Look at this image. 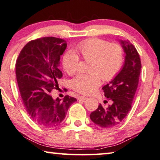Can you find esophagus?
Wrapping results in <instances>:
<instances>
[{
  "label": "esophagus",
  "instance_id": "1",
  "mask_svg": "<svg viewBox=\"0 0 160 160\" xmlns=\"http://www.w3.org/2000/svg\"><path fill=\"white\" fill-rule=\"evenodd\" d=\"M88 97H85V96H79V97H78V99L82 100V101H85L86 99H88Z\"/></svg>",
  "mask_w": 160,
  "mask_h": 160
}]
</instances>
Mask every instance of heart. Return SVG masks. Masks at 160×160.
Segmentation results:
<instances>
[{"label":"heart","instance_id":"obj_1","mask_svg":"<svg viewBox=\"0 0 160 160\" xmlns=\"http://www.w3.org/2000/svg\"><path fill=\"white\" fill-rule=\"evenodd\" d=\"M74 52L63 54L62 65L68 75H72L78 70L80 57L91 61L89 71L92 73L79 74L72 80V88L82 94H91L101 85V78L110 81L117 75L123 64L122 49L115 43L110 44L106 40L91 38L78 44Z\"/></svg>","mask_w":160,"mask_h":160}]
</instances>
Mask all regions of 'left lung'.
<instances>
[{
	"label": "left lung",
	"instance_id": "left-lung-1",
	"mask_svg": "<svg viewBox=\"0 0 160 160\" xmlns=\"http://www.w3.org/2000/svg\"><path fill=\"white\" fill-rule=\"evenodd\" d=\"M125 53L121 71L110 82L103 86L104 95L111 104L104 108L99 104L91 112L90 119L102 128L115 127L122 121L132 108V103L138 88L141 63L137 50L129 40H120Z\"/></svg>",
	"mask_w": 160,
	"mask_h": 160
}]
</instances>
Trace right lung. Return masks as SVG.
<instances>
[{
	"instance_id": "add662e5",
	"label": "right lung",
	"mask_w": 160,
	"mask_h": 160,
	"mask_svg": "<svg viewBox=\"0 0 160 160\" xmlns=\"http://www.w3.org/2000/svg\"><path fill=\"white\" fill-rule=\"evenodd\" d=\"M66 47L63 39L42 38L28 42L17 59L16 77L22 101L32 120L40 126H59L77 101L68 95L54 99L50 94L59 88L57 81L63 76L59 66Z\"/></svg>"
}]
</instances>
